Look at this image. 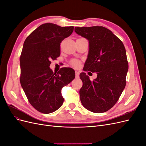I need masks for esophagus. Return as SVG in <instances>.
<instances>
[{"label":"esophagus","instance_id":"obj_1","mask_svg":"<svg viewBox=\"0 0 146 146\" xmlns=\"http://www.w3.org/2000/svg\"><path fill=\"white\" fill-rule=\"evenodd\" d=\"M79 75H80V73H79L78 71H76V78L79 77Z\"/></svg>","mask_w":146,"mask_h":146}]
</instances>
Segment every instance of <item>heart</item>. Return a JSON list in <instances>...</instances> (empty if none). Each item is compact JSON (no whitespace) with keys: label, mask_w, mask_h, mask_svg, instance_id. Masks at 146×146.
Listing matches in <instances>:
<instances>
[{"label":"heart","mask_w":146,"mask_h":146,"mask_svg":"<svg viewBox=\"0 0 146 146\" xmlns=\"http://www.w3.org/2000/svg\"><path fill=\"white\" fill-rule=\"evenodd\" d=\"M70 64L72 66L75 68H77L78 66L80 64V63H79V61L77 60H72L71 61H70Z\"/></svg>","instance_id":"1"}]
</instances>
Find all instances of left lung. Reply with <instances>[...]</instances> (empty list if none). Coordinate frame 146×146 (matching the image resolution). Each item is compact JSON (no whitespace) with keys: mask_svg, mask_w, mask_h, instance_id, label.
<instances>
[{"mask_svg":"<svg viewBox=\"0 0 146 146\" xmlns=\"http://www.w3.org/2000/svg\"><path fill=\"white\" fill-rule=\"evenodd\" d=\"M75 32L89 41L83 70L98 74L93 81L86 73L80 74L81 102L90 111L105 112L115 105L126 85L129 65L125 47L111 30L102 26L76 27Z\"/></svg>","mask_w":146,"mask_h":146,"instance_id":"8db88e82","label":"left lung"}]
</instances>
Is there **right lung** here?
Here are the masks:
<instances>
[{
    "mask_svg": "<svg viewBox=\"0 0 146 146\" xmlns=\"http://www.w3.org/2000/svg\"><path fill=\"white\" fill-rule=\"evenodd\" d=\"M73 31V26L46 23L24 41L20 56V82L30 104L39 112L51 113L61 107L64 102L61 89L75 78L72 68H63L54 73L49 67L50 60L60 56V43Z\"/></svg>",
    "mask_w": 146,
    "mask_h": 146,
    "instance_id": "right-lung-1",
    "label": "right lung"
}]
</instances>
